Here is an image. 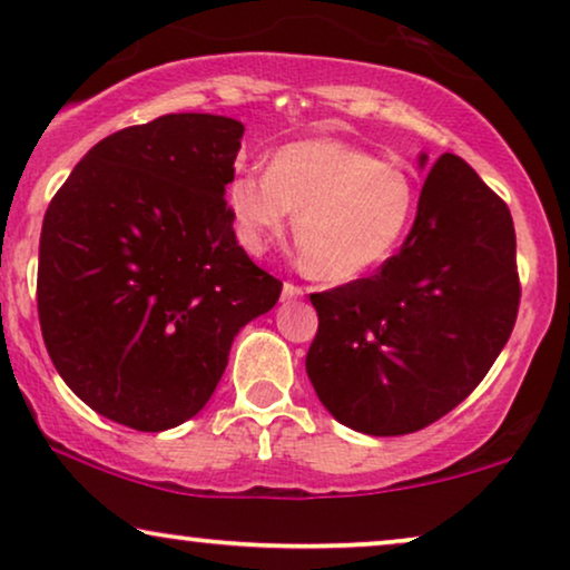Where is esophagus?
Listing matches in <instances>:
<instances>
[{"instance_id":"obj_1","label":"esophagus","mask_w":570,"mask_h":570,"mask_svg":"<svg viewBox=\"0 0 570 570\" xmlns=\"http://www.w3.org/2000/svg\"><path fill=\"white\" fill-rule=\"evenodd\" d=\"M298 295H303L301 285H293V283L283 285V301H293V298H298Z\"/></svg>"}]
</instances>
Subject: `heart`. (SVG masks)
Segmentation results:
<instances>
[{"label": "heart", "mask_w": 570, "mask_h": 570, "mask_svg": "<svg viewBox=\"0 0 570 570\" xmlns=\"http://www.w3.org/2000/svg\"><path fill=\"white\" fill-rule=\"evenodd\" d=\"M225 202L240 246L267 252L295 213L308 269L347 283L384 264L415 215L417 186L402 166L337 139L279 147L269 168H238Z\"/></svg>", "instance_id": "heart-1"}]
</instances>
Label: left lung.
Returning <instances> with one entry per match:
<instances>
[{
  "label": "left lung",
  "instance_id": "1",
  "mask_svg": "<svg viewBox=\"0 0 570 570\" xmlns=\"http://www.w3.org/2000/svg\"><path fill=\"white\" fill-rule=\"evenodd\" d=\"M420 155V166H425ZM517 233L505 202L456 155L428 174L400 254L376 275L311 293L306 371L342 425L404 435L472 394L519 314Z\"/></svg>",
  "mask_w": 570,
  "mask_h": 570
}]
</instances>
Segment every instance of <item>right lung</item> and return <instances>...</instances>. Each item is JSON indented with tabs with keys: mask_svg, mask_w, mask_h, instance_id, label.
Listing matches in <instances>:
<instances>
[{
	"mask_svg": "<svg viewBox=\"0 0 570 570\" xmlns=\"http://www.w3.org/2000/svg\"><path fill=\"white\" fill-rule=\"evenodd\" d=\"M244 124L168 114L114 131L46 209L38 318L65 384L160 433L213 396L240 326L283 283L238 246L225 202Z\"/></svg>",
	"mask_w": 570,
	"mask_h": 570,
	"instance_id": "add662e5",
	"label": "right lung"
}]
</instances>
